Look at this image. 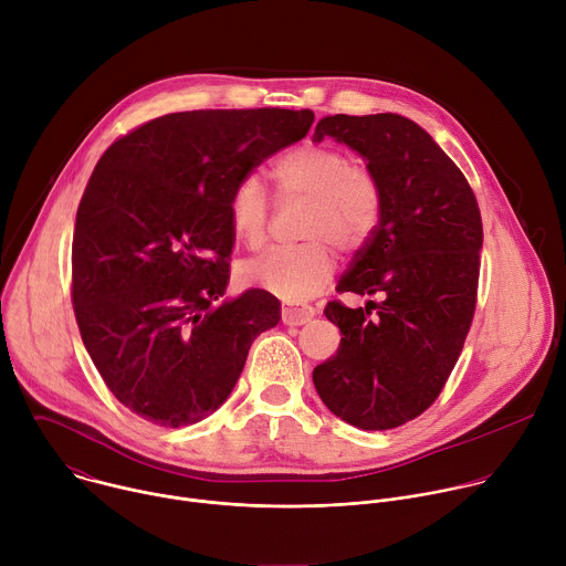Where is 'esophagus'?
I'll use <instances>...</instances> for the list:
<instances>
[{
  "instance_id": "esophagus-1",
  "label": "esophagus",
  "mask_w": 566,
  "mask_h": 566,
  "mask_svg": "<svg viewBox=\"0 0 566 566\" xmlns=\"http://www.w3.org/2000/svg\"><path fill=\"white\" fill-rule=\"evenodd\" d=\"M315 315V308L308 304H286L282 308V319L284 325L297 327V325H306V322Z\"/></svg>"
}]
</instances>
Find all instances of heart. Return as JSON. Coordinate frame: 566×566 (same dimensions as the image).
Masks as SVG:
<instances>
[{
	"label": "heart",
	"mask_w": 566,
	"mask_h": 566,
	"mask_svg": "<svg viewBox=\"0 0 566 566\" xmlns=\"http://www.w3.org/2000/svg\"><path fill=\"white\" fill-rule=\"evenodd\" d=\"M280 201H304L302 247L271 251L241 266V280L286 302H300L325 286L336 269L329 241L356 251L371 237L382 206L380 184L363 166H352L345 151L304 143L291 147L271 168ZM230 230L249 249H260L269 228V201L255 177L241 179L226 203Z\"/></svg>",
	"instance_id": "1"
}]
</instances>
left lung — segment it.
<instances>
[{"instance_id": "left-lung-1", "label": "left lung", "mask_w": 566, "mask_h": 566, "mask_svg": "<svg viewBox=\"0 0 566 566\" xmlns=\"http://www.w3.org/2000/svg\"><path fill=\"white\" fill-rule=\"evenodd\" d=\"M356 149L380 184L378 223L338 293L374 295L325 315L340 329L336 356L313 369L322 402L360 430H391L423 415L441 394L476 304L481 214L452 158L398 114H336L315 125Z\"/></svg>"}]
</instances>
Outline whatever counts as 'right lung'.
Instances as JSON below:
<instances>
[{
	"label": "right lung",
	"instance_id": "add662e5",
	"mask_svg": "<svg viewBox=\"0 0 566 566\" xmlns=\"http://www.w3.org/2000/svg\"><path fill=\"white\" fill-rule=\"evenodd\" d=\"M313 118L277 107L168 114L101 156L75 214L71 300L98 374L140 419L181 428L212 415L253 340L280 322L264 289L223 300L226 203Z\"/></svg>",
	"mask_w": 566,
	"mask_h": 566
}]
</instances>
